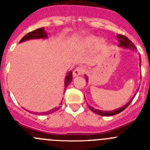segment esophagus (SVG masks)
Wrapping results in <instances>:
<instances>
[{
  "label": "esophagus",
  "instance_id": "1",
  "mask_svg": "<svg viewBox=\"0 0 150 150\" xmlns=\"http://www.w3.org/2000/svg\"><path fill=\"white\" fill-rule=\"evenodd\" d=\"M84 71L85 70L83 67H76V68L75 69L74 71H73V75H74V76H80V75H82V74H83Z\"/></svg>",
  "mask_w": 150,
  "mask_h": 150
}]
</instances>
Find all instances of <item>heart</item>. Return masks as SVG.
I'll list each match as a JSON object with an SVG mask.
<instances>
[{"label":"heart","instance_id":"heart-1","mask_svg":"<svg viewBox=\"0 0 150 150\" xmlns=\"http://www.w3.org/2000/svg\"><path fill=\"white\" fill-rule=\"evenodd\" d=\"M95 43L97 48L102 49L107 45V40L104 38L97 39L95 36H87L81 40V41L79 42V46L84 48H90Z\"/></svg>","mask_w":150,"mask_h":150}]
</instances>
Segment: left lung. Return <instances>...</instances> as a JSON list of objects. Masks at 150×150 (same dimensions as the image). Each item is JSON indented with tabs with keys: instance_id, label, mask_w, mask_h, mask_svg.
<instances>
[{
	"instance_id": "left-lung-1",
	"label": "left lung",
	"mask_w": 150,
	"mask_h": 150,
	"mask_svg": "<svg viewBox=\"0 0 150 150\" xmlns=\"http://www.w3.org/2000/svg\"><path fill=\"white\" fill-rule=\"evenodd\" d=\"M116 38H117V40H119V42H120V43H119V45H118V46H120V47H121V48H123V49H125V50H133V51H135V50H136V47H135V46L134 45V43H132V41L130 40L128 38H126L125 36H123V35H121V34H118L117 36H116ZM139 60H140V66L141 65V64H140V63H141V59L140 58V59H139ZM85 77H86V82H88V76H87L86 75H85ZM134 97L132 98V99H131V100H129V101L128 102V103H127L126 104H125V105L122 106V107H120V108H118V109L114 110H111V111L100 110L95 109V108H93V107H91V106H89V105H88V106L91 110H92L94 112H95V113H96V114H98V115H100V116H114V115L118 114V113L121 112L122 110H124L125 109V108H126L128 105H129L130 103L132 102V100H133Z\"/></svg>"
}]
</instances>
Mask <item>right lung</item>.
I'll use <instances>...</instances> for the list:
<instances>
[{
	"instance_id": "1",
	"label": "right lung",
	"mask_w": 150,
	"mask_h": 150,
	"mask_svg": "<svg viewBox=\"0 0 150 150\" xmlns=\"http://www.w3.org/2000/svg\"><path fill=\"white\" fill-rule=\"evenodd\" d=\"M48 38V36H47V33L46 32V30H44V28H38L37 30H34L31 32H29L26 34L25 36H24L23 38H22L20 41H19V43H22L24 41L26 40H34V39H46V38ZM72 71H69L67 73V76H66L65 79H64V89L67 87L70 83H71L72 81ZM61 103V104H62ZM61 107H55L51 110L48 111V112H43L40 113V114H43V115H48L50 114V113H52V112H55L56 110L60 108Z\"/></svg>"
}]
</instances>
